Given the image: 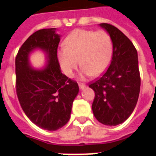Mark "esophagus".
I'll return each mask as SVG.
<instances>
[{
    "mask_svg": "<svg viewBox=\"0 0 156 156\" xmlns=\"http://www.w3.org/2000/svg\"><path fill=\"white\" fill-rule=\"evenodd\" d=\"M79 87H80V90H83L85 87H86V85L84 83H79Z\"/></svg>",
    "mask_w": 156,
    "mask_h": 156,
    "instance_id": "esophagus-1",
    "label": "esophagus"
}]
</instances>
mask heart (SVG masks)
<instances>
[{
	"mask_svg": "<svg viewBox=\"0 0 156 156\" xmlns=\"http://www.w3.org/2000/svg\"><path fill=\"white\" fill-rule=\"evenodd\" d=\"M65 47L57 51V58L65 75L72 77L79 65L83 76H99L108 67L113 44L105 30H76L64 41Z\"/></svg>",
	"mask_w": 156,
	"mask_h": 156,
	"instance_id": "heart-1",
	"label": "heart"
}]
</instances>
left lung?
<instances>
[{
    "mask_svg": "<svg viewBox=\"0 0 156 156\" xmlns=\"http://www.w3.org/2000/svg\"><path fill=\"white\" fill-rule=\"evenodd\" d=\"M112 41V58L108 69L89 84L95 97L92 110L106 126L122 123L131 115L138 100L140 77L137 52L133 43L112 25L101 23Z\"/></svg>",
    "mask_w": 156,
    "mask_h": 156,
    "instance_id": "1",
    "label": "left lung"
}]
</instances>
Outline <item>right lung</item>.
Returning a JSON list of instances; mask_svg holds the SVG:
<instances>
[{
    "label": "right lung",
    "instance_id": "right-lung-1",
    "mask_svg": "<svg viewBox=\"0 0 156 156\" xmlns=\"http://www.w3.org/2000/svg\"><path fill=\"white\" fill-rule=\"evenodd\" d=\"M56 28L43 29L30 36L16 58V93L23 112L37 126L54 131L70 119L73 102L79 92L76 81L62 73L57 58L60 35ZM41 49L47 62L32 67L29 55Z\"/></svg>",
    "mask_w": 156,
    "mask_h": 156
}]
</instances>
